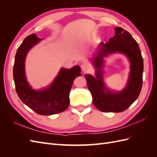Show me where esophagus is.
I'll use <instances>...</instances> for the list:
<instances>
[{
	"instance_id": "obj_1",
	"label": "esophagus",
	"mask_w": 157,
	"mask_h": 157,
	"mask_svg": "<svg viewBox=\"0 0 157 157\" xmlns=\"http://www.w3.org/2000/svg\"><path fill=\"white\" fill-rule=\"evenodd\" d=\"M81 69H82V70L84 71V72H85V71H88V69H89V66H88V65L86 64V63H83V64H82V65H81Z\"/></svg>"
}]
</instances>
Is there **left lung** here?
<instances>
[{
    "label": "left lung",
    "mask_w": 157,
    "mask_h": 157,
    "mask_svg": "<svg viewBox=\"0 0 157 157\" xmlns=\"http://www.w3.org/2000/svg\"><path fill=\"white\" fill-rule=\"evenodd\" d=\"M115 35L105 44L101 42L98 55L94 59V65L97 69L96 78L90 75H85L94 105L102 112L119 113L125 111L138 98L143 83L144 60L138 44L130 33L122 28L115 27ZM117 52L125 54L131 63L127 86L118 93L109 91L106 88L101 69L103 57Z\"/></svg>",
    "instance_id": "8db88e82"
}]
</instances>
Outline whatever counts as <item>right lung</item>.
I'll return each instance as SVG.
<instances>
[{"label":"right lung","mask_w":157,"mask_h":157,"mask_svg":"<svg viewBox=\"0 0 157 157\" xmlns=\"http://www.w3.org/2000/svg\"><path fill=\"white\" fill-rule=\"evenodd\" d=\"M41 40L35 34L30 35L23 40L16 54L13 77L16 92L22 102L39 115H51L67 109L70 90L74 80L81 75V70L78 65L70 69H61L49 87L39 91L33 90L26 79L25 59L28 51Z\"/></svg>","instance_id":"add662e5"}]
</instances>
